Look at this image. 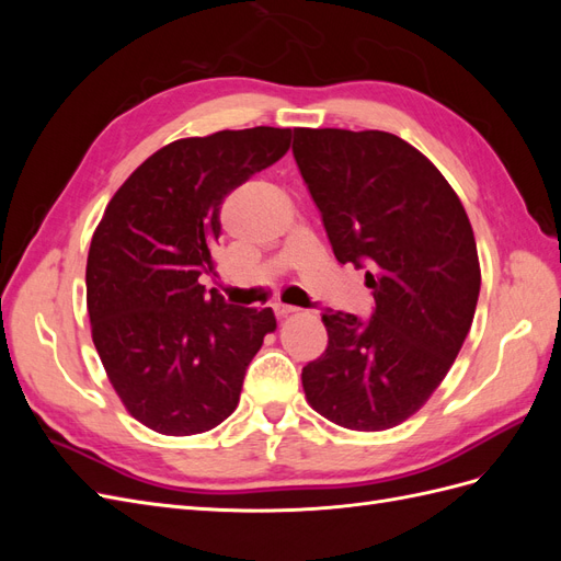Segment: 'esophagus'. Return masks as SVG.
<instances>
[{
    "mask_svg": "<svg viewBox=\"0 0 561 561\" xmlns=\"http://www.w3.org/2000/svg\"><path fill=\"white\" fill-rule=\"evenodd\" d=\"M274 311H276V316H278V318H285V316H290V313H295L297 309H295V307H287V304H276V307H274Z\"/></svg>",
    "mask_w": 561,
    "mask_h": 561,
    "instance_id": "1",
    "label": "esophagus"
}]
</instances>
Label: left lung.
Returning <instances> with one entry per match:
<instances>
[{"mask_svg": "<svg viewBox=\"0 0 561 561\" xmlns=\"http://www.w3.org/2000/svg\"><path fill=\"white\" fill-rule=\"evenodd\" d=\"M293 154L336 262L369 266L375 313L325 311L328 348L301 369L313 410L386 431L443 383L472 325L480 260L461 198L393 133L295 128Z\"/></svg>", "mask_w": 561, "mask_h": 561, "instance_id": "8db88e82", "label": "left lung"}]
</instances>
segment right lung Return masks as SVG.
<instances>
[{"label":"right lung","instance_id":"obj_1","mask_svg":"<svg viewBox=\"0 0 561 561\" xmlns=\"http://www.w3.org/2000/svg\"><path fill=\"white\" fill-rule=\"evenodd\" d=\"M290 128L182 138L118 186L87 262L91 336L128 414L161 435H196L236 410L245 369L276 330L271 309H236L201 274L215 268L219 208L290 149Z\"/></svg>","mask_w":561,"mask_h":561}]
</instances>
